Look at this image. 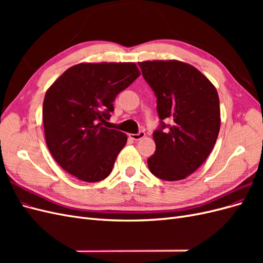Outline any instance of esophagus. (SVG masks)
Instances as JSON below:
<instances>
[{
	"label": "esophagus",
	"instance_id": "esophagus-1",
	"mask_svg": "<svg viewBox=\"0 0 263 263\" xmlns=\"http://www.w3.org/2000/svg\"><path fill=\"white\" fill-rule=\"evenodd\" d=\"M145 136H146V134H145V132H139L138 134H132V135H129V137L133 139V140H140V139H142V138H145Z\"/></svg>",
	"mask_w": 263,
	"mask_h": 263
}]
</instances>
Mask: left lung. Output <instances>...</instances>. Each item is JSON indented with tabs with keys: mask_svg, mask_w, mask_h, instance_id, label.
Instances as JSON below:
<instances>
[{
	"mask_svg": "<svg viewBox=\"0 0 263 263\" xmlns=\"http://www.w3.org/2000/svg\"><path fill=\"white\" fill-rule=\"evenodd\" d=\"M142 76L157 97L161 122L154 133L156 153L148 168L157 178L179 181L204 163L216 142L220 128L216 87L200 70L179 60L138 62Z\"/></svg>",
	"mask_w": 263,
	"mask_h": 263,
	"instance_id": "left-lung-1",
	"label": "left lung"
}]
</instances>
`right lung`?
Here are the masks:
<instances>
[{"label":"right lung","mask_w":263,"mask_h":263,"mask_svg":"<svg viewBox=\"0 0 263 263\" xmlns=\"http://www.w3.org/2000/svg\"><path fill=\"white\" fill-rule=\"evenodd\" d=\"M140 76L134 62H82L66 70L46 92V144L63 170L84 182L109 176L126 134L101 127L116 95Z\"/></svg>","instance_id":"1"}]
</instances>
